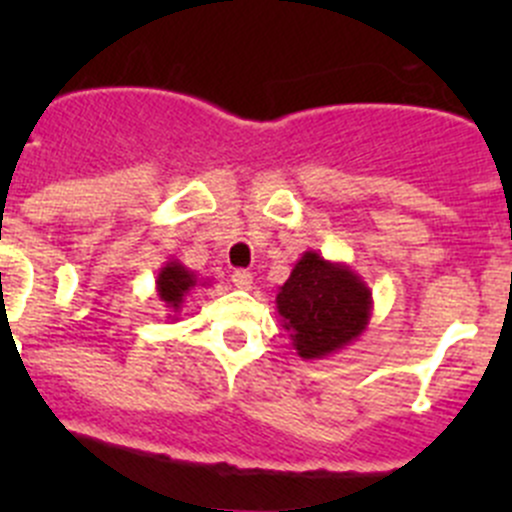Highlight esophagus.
Instances as JSON below:
<instances>
[{"label":"esophagus","instance_id":"obj_1","mask_svg":"<svg viewBox=\"0 0 512 512\" xmlns=\"http://www.w3.org/2000/svg\"><path fill=\"white\" fill-rule=\"evenodd\" d=\"M232 282H235L237 289H252V275L247 270L232 272Z\"/></svg>","mask_w":512,"mask_h":512}]
</instances>
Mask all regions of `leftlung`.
I'll return each mask as SVG.
<instances>
[{
    "label": "left lung",
    "instance_id": "1",
    "mask_svg": "<svg viewBox=\"0 0 512 512\" xmlns=\"http://www.w3.org/2000/svg\"><path fill=\"white\" fill-rule=\"evenodd\" d=\"M277 314L299 359H327L364 334L371 319V289L344 262L307 250L275 297Z\"/></svg>",
    "mask_w": 512,
    "mask_h": 512
}]
</instances>
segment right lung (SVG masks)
I'll return each instance as SVG.
<instances>
[{
	"mask_svg": "<svg viewBox=\"0 0 512 512\" xmlns=\"http://www.w3.org/2000/svg\"><path fill=\"white\" fill-rule=\"evenodd\" d=\"M205 285H208V282L200 280V277L195 275L193 270H188L180 260L165 262L156 277V292L160 302H163V307L170 312L168 319H178L175 314L183 309L188 294L193 292L195 287H205Z\"/></svg>",
	"mask_w": 512,
	"mask_h": 512,
	"instance_id": "obj_1",
	"label": "right lung"
}]
</instances>
